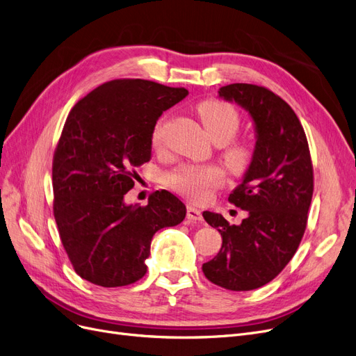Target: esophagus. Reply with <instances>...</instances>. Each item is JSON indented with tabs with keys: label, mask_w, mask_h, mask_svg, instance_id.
Here are the masks:
<instances>
[{
	"label": "esophagus",
	"mask_w": 356,
	"mask_h": 356,
	"mask_svg": "<svg viewBox=\"0 0 356 356\" xmlns=\"http://www.w3.org/2000/svg\"><path fill=\"white\" fill-rule=\"evenodd\" d=\"M186 217L191 220V221H202V213L200 211L198 208H195L193 205H188V213H186Z\"/></svg>",
	"instance_id": "34e87169"
}]
</instances>
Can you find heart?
Returning a JSON list of instances; mask_svg holds the SVG:
<instances>
[{
	"mask_svg": "<svg viewBox=\"0 0 356 356\" xmlns=\"http://www.w3.org/2000/svg\"><path fill=\"white\" fill-rule=\"evenodd\" d=\"M198 114L209 138L216 143H227L238 134L241 118L230 104L225 101L209 99L198 105ZM165 117H161L152 129L151 142L155 148L163 147ZM226 161L234 171H242L251 161L252 152L243 143H232L226 149ZM225 170L216 164H185L167 176L171 189L189 196L191 200L201 201L213 188L225 181Z\"/></svg>",
	"mask_w": 356,
	"mask_h": 356,
	"instance_id": "obj_1",
	"label": "heart"
}]
</instances>
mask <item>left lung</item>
Listing matches in <instances>:
<instances>
[{"label":"left lung","mask_w":356,"mask_h":356,"mask_svg":"<svg viewBox=\"0 0 356 356\" xmlns=\"http://www.w3.org/2000/svg\"><path fill=\"white\" fill-rule=\"evenodd\" d=\"M218 97L248 111L257 142L251 164L229 196L246 218L229 225L221 214H202L222 238L220 252L202 271L229 291H254L287 266L305 233L314 191L311 155L295 111L271 90L232 83L220 88Z\"/></svg>","instance_id":"left-lung-1"}]
</instances>
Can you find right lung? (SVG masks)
Listing matches in <instances>:
<instances>
[{"instance_id":"right-lung-1","label":"right lung","mask_w":356,"mask_h":356,"mask_svg":"<svg viewBox=\"0 0 356 356\" xmlns=\"http://www.w3.org/2000/svg\"><path fill=\"white\" fill-rule=\"evenodd\" d=\"M189 92L143 79H117L79 101L52 161L54 217L74 271L102 286H127L147 273L152 236L180 225L186 207L168 191L127 205L135 168L151 160L152 129Z\"/></svg>"}]
</instances>
